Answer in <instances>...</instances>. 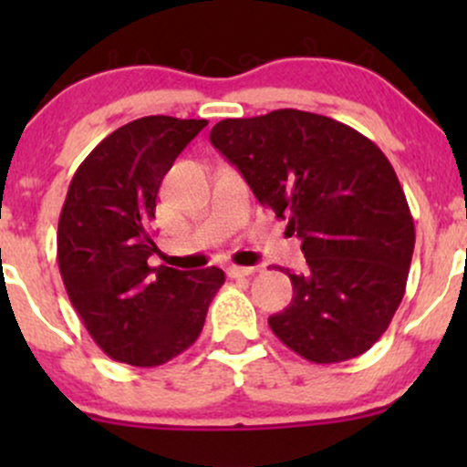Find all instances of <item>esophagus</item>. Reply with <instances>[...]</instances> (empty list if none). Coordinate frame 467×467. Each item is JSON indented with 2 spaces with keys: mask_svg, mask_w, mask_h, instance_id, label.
I'll list each match as a JSON object with an SVG mask.
<instances>
[{
  "mask_svg": "<svg viewBox=\"0 0 467 467\" xmlns=\"http://www.w3.org/2000/svg\"><path fill=\"white\" fill-rule=\"evenodd\" d=\"M254 272H259L256 267H244V265H230L228 267V276L230 278H244V276H252Z\"/></svg>",
  "mask_w": 467,
  "mask_h": 467,
  "instance_id": "esophagus-1",
  "label": "esophagus"
}]
</instances>
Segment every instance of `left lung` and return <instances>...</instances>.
<instances>
[{"label": "left lung", "mask_w": 467, "mask_h": 467, "mask_svg": "<svg viewBox=\"0 0 467 467\" xmlns=\"http://www.w3.org/2000/svg\"><path fill=\"white\" fill-rule=\"evenodd\" d=\"M211 142L303 241L307 267L285 270L292 303L267 318L275 336L316 364L371 349L404 298L415 248L387 155L349 125L301 109L226 118Z\"/></svg>", "instance_id": "left-lung-1"}]
</instances>
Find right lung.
<instances>
[{"mask_svg":"<svg viewBox=\"0 0 467 467\" xmlns=\"http://www.w3.org/2000/svg\"><path fill=\"white\" fill-rule=\"evenodd\" d=\"M206 120L144 116L105 138L74 173L57 259L69 303L111 360L160 367L202 334L226 275L151 267V222L166 171Z\"/></svg>","mask_w":467,"mask_h":467,"instance_id":"1","label":"right lung"}]
</instances>
